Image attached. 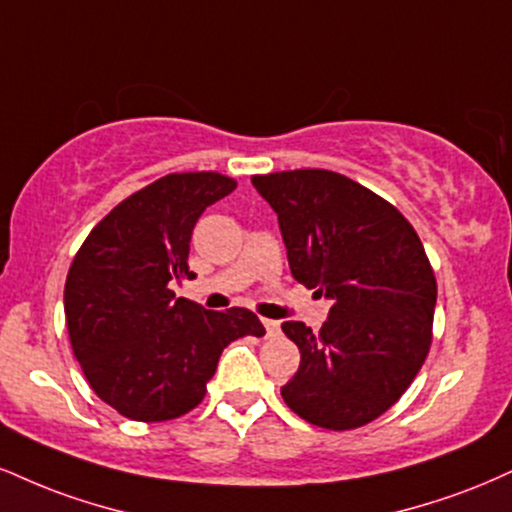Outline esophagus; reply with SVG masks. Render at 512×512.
Listing matches in <instances>:
<instances>
[{
  "instance_id": "obj_1",
  "label": "esophagus",
  "mask_w": 512,
  "mask_h": 512,
  "mask_svg": "<svg viewBox=\"0 0 512 512\" xmlns=\"http://www.w3.org/2000/svg\"><path fill=\"white\" fill-rule=\"evenodd\" d=\"M262 324H264V329H267V336H279V331H281L279 322H274V319H262Z\"/></svg>"
}]
</instances>
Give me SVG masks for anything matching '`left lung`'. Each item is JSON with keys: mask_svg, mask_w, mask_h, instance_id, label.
Returning a JSON list of instances; mask_svg holds the SVG:
<instances>
[{"mask_svg": "<svg viewBox=\"0 0 512 512\" xmlns=\"http://www.w3.org/2000/svg\"><path fill=\"white\" fill-rule=\"evenodd\" d=\"M279 214L291 272L334 300L322 329L283 322L300 367L281 396L305 422L365 427L408 391L429 348L436 276L412 224L389 200L326 169L252 176Z\"/></svg>", "mask_w": 512, "mask_h": 512, "instance_id": "1", "label": "left lung"}]
</instances>
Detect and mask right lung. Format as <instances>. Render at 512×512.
I'll list each match as a JSON object with an SVG mask.
<instances>
[{"label": "right lung", "instance_id": "1", "mask_svg": "<svg viewBox=\"0 0 512 512\" xmlns=\"http://www.w3.org/2000/svg\"><path fill=\"white\" fill-rule=\"evenodd\" d=\"M219 171L166 174L121 200L88 233L64 288L71 348L92 391L135 422H166L202 403L221 350L264 336L255 312H209L176 298L193 279L190 236L209 205L236 190Z\"/></svg>", "mask_w": 512, "mask_h": 512}]
</instances>
